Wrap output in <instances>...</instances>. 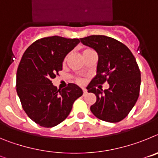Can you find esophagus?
Returning a JSON list of instances; mask_svg holds the SVG:
<instances>
[{"instance_id": "1", "label": "esophagus", "mask_w": 158, "mask_h": 158, "mask_svg": "<svg viewBox=\"0 0 158 158\" xmlns=\"http://www.w3.org/2000/svg\"><path fill=\"white\" fill-rule=\"evenodd\" d=\"M82 91H83V95H85L87 93V89H82Z\"/></svg>"}]
</instances>
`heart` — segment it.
Instances as JSON below:
<instances>
[{"label": "heart", "mask_w": 158, "mask_h": 158, "mask_svg": "<svg viewBox=\"0 0 158 158\" xmlns=\"http://www.w3.org/2000/svg\"><path fill=\"white\" fill-rule=\"evenodd\" d=\"M93 52H95V51H93L92 49H86V50L83 51V52H82V56H83V57L85 56L86 54H90V53H93ZM67 59H68V56H66L65 58H64V60H63V63L64 64L65 63V62L67 61ZM77 83H79V84H82V83H83V80L79 78V79H77Z\"/></svg>", "instance_id": "1"}]
</instances>
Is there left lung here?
<instances>
[{
  "label": "left lung",
  "instance_id": "obj_1",
  "mask_svg": "<svg viewBox=\"0 0 158 158\" xmlns=\"http://www.w3.org/2000/svg\"><path fill=\"white\" fill-rule=\"evenodd\" d=\"M80 40L98 54L96 75L87 86L88 92L96 96L90 110L96 118L106 122L123 120L139 96L141 73L136 59L127 46L113 38L91 35ZM105 81L110 89L103 90L100 85Z\"/></svg>",
  "mask_w": 158,
  "mask_h": 158
}]
</instances>
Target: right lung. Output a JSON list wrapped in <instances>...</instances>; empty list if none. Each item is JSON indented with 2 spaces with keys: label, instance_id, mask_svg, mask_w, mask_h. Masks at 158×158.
I'll return each mask as SVG.
<instances>
[{
  "label": "right lung",
  "instance_id": "right-lung-1",
  "mask_svg": "<svg viewBox=\"0 0 158 158\" xmlns=\"http://www.w3.org/2000/svg\"><path fill=\"white\" fill-rule=\"evenodd\" d=\"M80 43L60 36L36 40L25 51L16 73V92L29 118L43 127L65 120L83 91L69 83L58 89L51 82L62 69L64 58Z\"/></svg>",
  "mask_w": 158,
  "mask_h": 158
}]
</instances>
